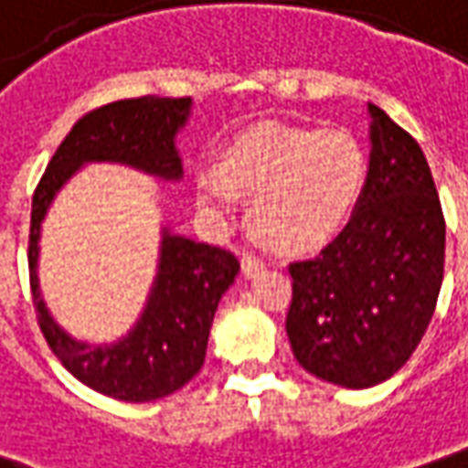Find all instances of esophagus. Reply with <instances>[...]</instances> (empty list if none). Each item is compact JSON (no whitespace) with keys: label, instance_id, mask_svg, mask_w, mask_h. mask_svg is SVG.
<instances>
[{"label":"esophagus","instance_id":"obj_1","mask_svg":"<svg viewBox=\"0 0 468 468\" xmlns=\"http://www.w3.org/2000/svg\"><path fill=\"white\" fill-rule=\"evenodd\" d=\"M240 266H243V274L246 276H256L263 269V261L256 256V253H243L240 259Z\"/></svg>","mask_w":468,"mask_h":468}]
</instances>
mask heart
<instances>
[{"instance_id":"heart-1","label":"heart","mask_w":468,"mask_h":468,"mask_svg":"<svg viewBox=\"0 0 468 468\" xmlns=\"http://www.w3.org/2000/svg\"><path fill=\"white\" fill-rule=\"evenodd\" d=\"M367 161L341 130L256 127L235 138L197 179L199 205L230 220L235 192L253 194V220L276 246L310 250L341 230L364 189Z\"/></svg>"}]
</instances>
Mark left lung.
I'll return each instance as SVG.
<instances>
[{"label":"left lung","instance_id":"8db88e82","mask_svg":"<svg viewBox=\"0 0 468 468\" xmlns=\"http://www.w3.org/2000/svg\"><path fill=\"white\" fill-rule=\"evenodd\" d=\"M367 184L341 235L289 263L287 335L317 379L367 389L408 364L435 313L446 220L418 141L377 104Z\"/></svg>","mask_w":468,"mask_h":468}]
</instances>
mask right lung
Returning <instances> with one entry per match:
<instances>
[{
    "label": "right lung",
    "instance_id": "1",
    "mask_svg": "<svg viewBox=\"0 0 468 468\" xmlns=\"http://www.w3.org/2000/svg\"><path fill=\"white\" fill-rule=\"evenodd\" d=\"M192 110L189 97H133L87 112L53 154L37 181L30 215V289L37 325L63 367L94 392L125 402H151L181 389L205 364L218 302L233 284L240 263L230 250L197 243L164 228L158 274L141 320L125 338L89 346L63 333L37 289L40 222L53 197L89 161L141 168L166 181L181 179L176 133Z\"/></svg>",
    "mask_w": 468,
    "mask_h": 468
}]
</instances>
